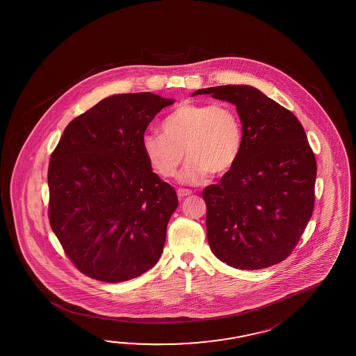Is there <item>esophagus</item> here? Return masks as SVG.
<instances>
[{"label": "esophagus", "mask_w": 356, "mask_h": 356, "mask_svg": "<svg viewBox=\"0 0 356 356\" xmlns=\"http://www.w3.org/2000/svg\"><path fill=\"white\" fill-rule=\"evenodd\" d=\"M191 190H188V188H179L177 190V196L180 197V199H184V197H186L188 195H191Z\"/></svg>", "instance_id": "esophagus-1"}]
</instances>
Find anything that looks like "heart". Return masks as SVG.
I'll return each mask as SVG.
<instances>
[{
    "instance_id": "b5f03b06",
    "label": "heart",
    "mask_w": 356,
    "mask_h": 356,
    "mask_svg": "<svg viewBox=\"0 0 356 356\" xmlns=\"http://www.w3.org/2000/svg\"><path fill=\"white\" fill-rule=\"evenodd\" d=\"M161 131L142 138L148 162L162 177H172L185 152L188 161L180 180L188 185L207 181L210 172L227 174L242 152V121L228 103L184 102L165 117Z\"/></svg>"
}]
</instances>
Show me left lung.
<instances>
[{
  "instance_id": "left-lung-1",
  "label": "left lung",
  "mask_w": 356,
  "mask_h": 356,
  "mask_svg": "<svg viewBox=\"0 0 356 356\" xmlns=\"http://www.w3.org/2000/svg\"><path fill=\"white\" fill-rule=\"evenodd\" d=\"M236 107L243 127L238 161L204 188L207 238L218 259L238 269L284 261L315 204V154L295 114L250 86L199 89Z\"/></svg>"
}]
</instances>
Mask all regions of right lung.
I'll return each mask as SVG.
<instances>
[{"label":"right lung","mask_w":356,"mask_h":356,"mask_svg":"<svg viewBox=\"0 0 356 356\" xmlns=\"http://www.w3.org/2000/svg\"><path fill=\"white\" fill-rule=\"evenodd\" d=\"M175 99L115 94L64 129L47 171L49 220L67 257L90 278L117 283L152 268L179 205L142 147L148 124Z\"/></svg>","instance_id":"add662e5"}]
</instances>
